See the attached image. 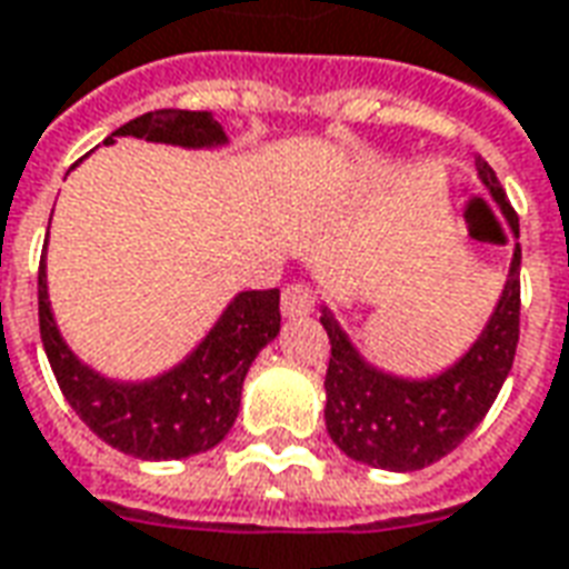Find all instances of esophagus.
<instances>
[{"label":"esophagus","instance_id":"esophagus-1","mask_svg":"<svg viewBox=\"0 0 569 569\" xmlns=\"http://www.w3.org/2000/svg\"><path fill=\"white\" fill-rule=\"evenodd\" d=\"M280 308H283L286 317H308L313 310V292L301 283L286 286L283 296H280Z\"/></svg>","mask_w":569,"mask_h":569}]
</instances>
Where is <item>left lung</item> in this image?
<instances>
[{
    "label": "left lung",
    "mask_w": 569,
    "mask_h": 569,
    "mask_svg": "<svg viewBox=\"0 0 569 569\" xmlns=\"http://www.w3.org/2000/svg\"><path fill=\"white\" fill-rule=\"evenodd\" d=\"M476 170L509 224L512 261L488 322L451 366L432 375L383 369L359 350L329 301H320V322L332 341L322 415L335 445L357 463L390 472H415L436 463L481 423L512 371L521 313L518 216L490 163L478 158Z\"/></svg>",
    "instance_id": "obj_1"
}]
</instances>
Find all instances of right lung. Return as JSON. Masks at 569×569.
Returning <instances> with one entry per match:
<instances>
[{
	"label": "right lung",
	"mask_w": 569,
	"mask_h": 569,
	"mask_svg": "<svg viewBox=\"0 0 569 569\" xmlns=\"http://www.w3.org/2000/svg\"><path fill=\"white\" fill-rule=\"evenodd\" d=\"M118 137L191 151L224 149L231 142L212 112L188 109L146 112L112 130L103 146H112ZM44 259L48 243L39 264V329L57 383L76 415L106 445L140 460H182L216 448L234 427L249 366L280 335V292H237L176 366L151 378L124 381L91 369L67 345L48 298Z\"/></svg>",
	"instance_id": "obj_1"
}]
</instances>
